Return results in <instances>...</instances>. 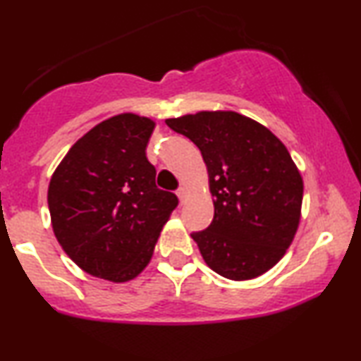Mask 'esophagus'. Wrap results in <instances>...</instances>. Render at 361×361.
I'll list each match as a JSON object with an SVG mask.
<instances>
[{"label": "esophagus", "instance_id": "1", "mask_svg": "<svg viewBox=\"0 0 361 361\" xmlns=\"http://www.w3.org/2000/svg\"><path fill=\"white\" fill-rule=\"evenodd\" d=\"M177 197H179L180 204H184V200H185V197H187V189H185V187H180V189L177 190Z\"/></svg>", "mask_w": 361, "mask_h": 361}]
</instances>
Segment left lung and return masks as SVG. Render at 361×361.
<instances>
[{"mask_svg":"<svg viewBox=\"0 0 361 361\" xmlns=\"http://www.w3.org/2000/svg\"><path fill=\"white\" fill-rule=\"evenodd\" d=\"M166 123L197 145L207 166L214 220L192 233L207 266L231 281L264 274L300 224L304 182L288 147L264 125L230 110Z\"/></svg>","mask_w":361,"mask_h":361,"instance_id":"obj_1","label":"left lung"}]
</instances>
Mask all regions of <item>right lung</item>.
<instances>
[{"label":"right lung","instance_id":"obj_1","mask_svg":"<svg viewBox=\"0 0 361 361\" xmlns=\"http://www.w3.org/2000/svg\"><path fill=\"white\" fill-rule=\"evenodd\" d=\"M156 123L120 113L73 145L49 182L54 235L85 273L121 284L149 264L177 197L156 187L146 147Z\"/></svg>","mask_w":361,"mask_h":361}]
</instances>
